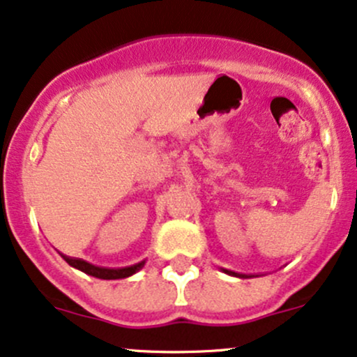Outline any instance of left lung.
I'll return each mask as SVG.
<instances>
[{
	"mask_svg": "<svg viewBox=\"0 0 357 357\" xmlns=\"http://www.w3.org/2000/svg\"><path fill=\"white\" fill-rule=\"evenodd\" d=\"M222 271L225 274H230V276H236V278H249V276H245V274H241V273H236V271H229V269H223V268H222Z\"/></svg>",
	"mask_w": 357,
	"mask_h": 357,
	"instance_id": "obj_1",
	"label": "left lung"
}]
</instances>
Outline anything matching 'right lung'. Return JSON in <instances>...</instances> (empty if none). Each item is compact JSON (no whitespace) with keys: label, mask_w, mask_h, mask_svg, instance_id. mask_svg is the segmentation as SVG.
I'll use <instances>...</instances> for the list:
<instances>
[{"label":"right lung","mask_w":357,"mask_h":357,"mask_svg":"<svg viewBox=\"0 0 357 357\" xmlns=\"http://www.w3.org/2000/svg\"><path fill=\"white\" fill-rule=\"evenodd\" d=\"M61 256L69 266H73V268H76V269H79V271L89 274V276L100 278V280H121V278H128V276H132V274H135L137 271H140V269L144 268V264H146V259H144V261L137 262V264H134V266H127V268L109 269V268H101V266L89 264V262H86L83 259H74V257H68V256H64V254H61Z\"/></svg>","instance_id":"1"}]
</instances>
